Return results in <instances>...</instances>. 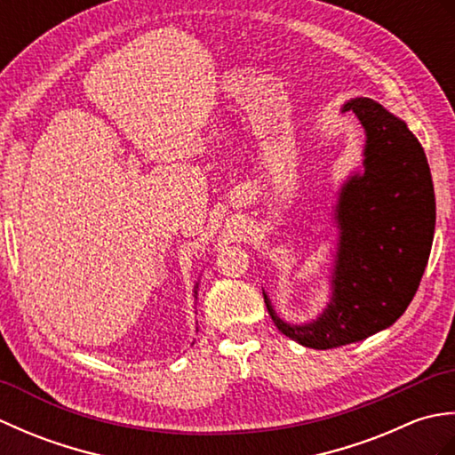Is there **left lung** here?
Masks as SVG:
<instances>
[{"label":"left lung","instance_id":"1","mask_svg":"<svg viewBox=\"0 0 455 455\" xmlns=\"http://www.w3.org/2000/svg\"><path fill=\"white\" fill-rule=\"evenodd\" d=\"M365 129L363 176L346 183L336 207L340 227L334 293L308 324H287L264 293L277 331L315 350L360 342L407 311L428 264L436 201L427 154L401 119L370 98L344 105Z\"/></svg>","mask_w":455,"mask_h":455}]
</instances>
